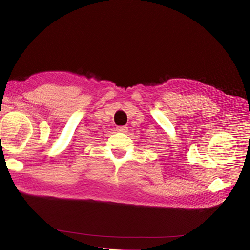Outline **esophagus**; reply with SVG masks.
I'll use <instances>...</instances> for the list:
<instances>
[{"label":"esophagus","mask_w":250,"mask_h":250,"mask_svg":"<svg viewBox=\"0 0 250 250\" xmlns=\"http://www.w3.org/2000/svg\"><path fill=\"white\" fill-rule=\"evenodd\" d=\"M116 130L118 132H121V133H125V132H128V128L125 125H120V126H117Z\"/></svg>","instance_id":"34e87169"}]
</instances>
